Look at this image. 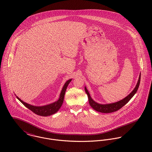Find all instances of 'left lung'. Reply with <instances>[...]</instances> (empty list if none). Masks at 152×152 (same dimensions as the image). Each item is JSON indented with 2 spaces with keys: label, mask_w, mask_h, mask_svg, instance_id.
I'll use <instances>...</instances> for the list:
<instances>
[{
  "label": "left lung",
  "mask_w": 152,
  "mask_h": 152,
  "mask_svg": "<svg viewBox=\"0 0 152 152\" xmlns=\"http://www.w3.org/2000/svg\"><path fill=\"white\" fill-rule=\"evenodd\" d=\"M140 76H141V73H140L139 80L137 81L136 87L130 94L125 98L122 99V100L114 103H110V104H101L97 103L96 102H95L92 99L89 92L88 91L87 88L85 87V91L88 97V101H89V104L90 106L96 111L102 112V113H111V112L117 111L118 110L121 108L122 107H124L125 105H126L130 101V99L134 96V95L136 93L138 89V88L139 87V84L140 82Z\"/></svg>",
  "instance_id": "left-lung-1"
}]
</instances>
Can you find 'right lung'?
Instances as JSON below:
<instances>
[{
  "label": "right lung",
  "instance_id": "1",
  "mask_svg": "<svg viewBox=\"0 0 152 152\" xmlns=\"http://www.w3.org/2000/svg\"><path fill=\"white\" fill-rule=\"evenodd\" d=\"M71 80H72V79H69L66 81V83L64 84V86L62 88V90L61 91L59 99L57 101H55L54 102L50 104H47L46 105L39 106V107L34 106V105L28 104L26 102H24V101L21 100L18 96H17L16 95H15L16 96V98L22 102V104L26 108L31 110L34 113H36L38 115H40V116H50V115L56 113L61 108V107L63 103V101H64V98L66 88L68 87V84H69V83L71 81Z\"/></svg>",
  "mask_w": 152,
  "mask_h": 152
}]
</instances>
